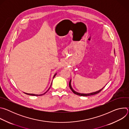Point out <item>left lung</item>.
I'll return each mask as SVG.
<instances>
[{
  "instance_id": "left-lung-1",
  "label": "left lung",
  "mask_w": 129,
  "mask_h": 129,
  "mask_svg": "<svg viewBox=\"0 0 129 129\" xmlns=\"http://www.w3.org/2000/svg\"><path fill=\"white\" fill-rule=\"evenodd\" d=\"M114 53H115V51H114ZM71 79L70 80V82H69V87L70 88V89L71 90V91L73 92V93H74L75 94H77V95H78L79 96H90V95H95V94H96L98 93H99V92H100L103 89V88L106 86V85L107 84H106L104 87H103L102 89H101L100 90H98V91H96L95 92H91V93H79V92H78L76 91L75 90H73V89L72 88V86H71Z\"/></svg>"
}]
</instances>
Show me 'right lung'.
Segmentation results:
<instances>
[{"instance_id": "1", "label": "right lung", "mask_w": 129, "mask_h": 129, "mask_svg": "<svg viewBox=\"0 0 129 129\" xmlns=\"http://www.w3.org/2000/svg\"><path fill=\"white\" fill-rule=\"evenodd\" d=\"M56 75H57V73H55L54 74V75L53 76V79L55 77V76H56ZM52 82H51V85H50V87L48 88V89L45 92V93H43V94H31V93H25V92H24V93H25V94H27V95H33V96H40V95H43V94H45L48 91V90L50 89V87H51V84H52Z\"/></svg>"}]
</instances>
